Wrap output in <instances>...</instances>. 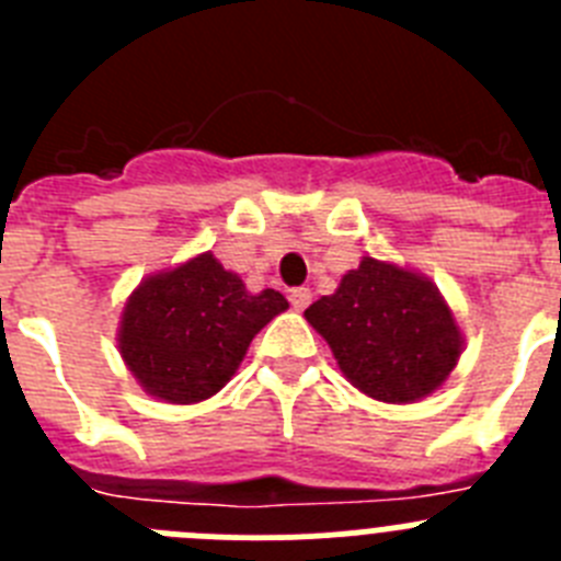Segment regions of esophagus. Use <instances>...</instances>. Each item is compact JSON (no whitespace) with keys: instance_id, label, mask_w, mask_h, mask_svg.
I'll list each match as a JSON object with an SVG mask.
<instances>
[{"instance_id":"esophagus-1","label":"esophagus","mask_w":561,"mask_h":561,"mask_svg":"<svg viewBox=\"0 0 561 561\" xmlns=\"http://www.w3.org/2000/svg\"><path fill=\"white\" fill-rule=\"evenodd\" d=\"M289 304L295 311H304L311 304V291L306 286H297V289L289 291Z\"/></svg>"}]
</instances>
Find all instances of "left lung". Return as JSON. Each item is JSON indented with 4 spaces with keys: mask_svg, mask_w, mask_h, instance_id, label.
I'll return each instance as SVG.
<instances>
[{
    "mask_svg": "<svg viewBox=\"0 0 561 561\" xmlns=\"http://www.w3.org/2000/svg\"><path fill=\"white\" fill-rule=\"evenodd\" d=\"M342 374L370 399H424L458 365L460 331L427 277L362 257L340 289L306 309Z\"/></svg>",
    "mask_w": 561,
    "mask_h": 561,
    "instance_id": "1",
    "label": "left lung"
}]
</instances>
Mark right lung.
Masks as SVG:
<instances>
[{
    "label": "right lung",
    "instance_id": "obj_1",
    "mask_svg": "<svg viewBox=\"0 0 561 561\" xmlns=\"http://www.w3.org/2000/svg\"><path fill=\"white\" fill-rule=\"evenodd\" d=\"M286 309L280 291L252 295L205 252L137 286L123 311L121 354L148 393L193 404L225 388L252 336Z\"/></svg>",
    "mask_w": 561,
    "mask_h": 561
}]
</instances>
